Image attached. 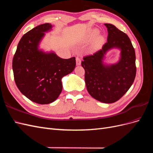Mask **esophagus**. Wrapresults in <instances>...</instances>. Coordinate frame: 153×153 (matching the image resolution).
I'll use <instances>...</instances> for the list:
<instances>
[{
  "mask_svg": "<svg viewBox=\"0 0 153 153\" xmlns=\"http://www.w3.org/2000/svg\"><path fill=\"white\" fill-rule=\"evenodd\" d=\"M76 63L77 66H79L81 64V59L79 57H76Z\"/></svg>",
  "mask_w": 153,
  "mask_h": 153,
  "instance_id": "obj_1",
  "label": "esophagus"
}]
</instances>
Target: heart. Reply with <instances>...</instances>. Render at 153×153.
Here are the masks:
<instances>
[{"label":"heart","instance_id":"b5f03b06","mask_svg":"<svg viewBox=\"0 0 153 153\" xmlns=\"http://www.w3.org/2000/svg\"><path fill=\"white\" fill-rule=\"evenodd\" d=\"M99 34V30L98 29H93L92 30L89 34H88L87 36V41H91L92 40H93ZM105 41V38L104 37L102 36H100L97 38L94 42L93 43V45H92V47L94 49L98 48L100 47L101 45H102Z\"/></svg>","mask_w":153,"mask_h":153}]
</instances>
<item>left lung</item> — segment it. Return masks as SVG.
Instances as JSON below:
<instances>
[{
  "label": "left lung",
  "instance_id": "8db88e82",
  "mask_svg": "<svg viewBox=\"0 0 153 153\" xmlns=\"http://www.w3.org/2000/svg\"><path fill=\"white\" fill-rule=\"evenodd\" d=\"M108 30L107 42L94 54L84 57L85 82L88 92L99 101L112 103L130 88L136 76L135 52L129 37L110 24H105ZM112 48L121 50L118 63L105 65V53Z\"/></svg>",
  "mask_w": 153,
  "mask_h": 153
}]
</instances>
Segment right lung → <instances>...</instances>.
Instances as JSON below:
<instances>
[{"instance_id": "1", "label": "right lung", "mask_w": 153, "mask_h": 153, "mask_svg": "<svg viewBox=\"0 0 153 153\" xmlns=\"http://www.w3.org/2000/svg\"><path fill=\"white\" fill-rule=\"evenodd\" d=\"M52 28L51 24L34 27L22 36L13 59L16 85L22 93L38 104L52 103L61 93L62 78L75 68V57L64 59L53 52L39 49L45 34Z\"/></svg>"}]
</instances>
